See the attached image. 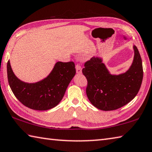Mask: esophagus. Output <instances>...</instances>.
<instances>
[{
    "label": "esophagus",
    "instance_id": "esophagus-1",
    "mask_svg": "<svg viewBox=\"0 0 152 152\" xmlns=\"http://www.w3.org/2000/svg\"><path fill=\"white\" fill-rule=\"evenodd\" d=\"M76 70L77 74H82V68L79 64H76Z\"/></svg>",
    "mask_w": 152,
    "mask_h": 152
}]
</instances>
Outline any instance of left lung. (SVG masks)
I'll use <instances>...</instances> for the list:
<instances>
[{
    "label": "left lung",
    "mask_w": 152,
    "mask_h": 152,
    "mask_svg": "<svg viewBox=\"0 0 152 152\" xmlns=\"http://www.w3.org/2000/svg\"><path fill=\"white\" fill-rule=\"evenodd\" d=\"M134 56L126 72L112 74L103 58L94 56L84 64L82 73L88 80L86 94L94 106L103 111L117 110L136 97L143 79V67L138 50L133 46Z\"/></svg>",
    "instance_id": "1"
}]
</instances>
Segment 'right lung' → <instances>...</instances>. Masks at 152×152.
<instances>
[{
	"label": "right lung",
	"instance_id": "obj_1",
	"mask_svg": "<svg viewBox=\"0 0 152 152\" xmlns=\"http://www.w3.org/2000/svg\"><path fill=\"white\" fill-rule=\"evenodd\" d=\"M75 74L73 62H58L46 78L35 83H28L15 76L10 60L7 63L8 81L13 94L23 105L35 110H48L56 106Z\"/></svg>",
	"mask_w": 152,
	"mask_h": 152
}]
</instances>
